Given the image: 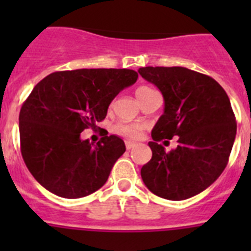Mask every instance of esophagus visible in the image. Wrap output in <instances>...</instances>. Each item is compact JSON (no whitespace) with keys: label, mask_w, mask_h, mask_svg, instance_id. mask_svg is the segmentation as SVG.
<instances>
[{"label":"esophagus","mask_w":251,"mask_h":251,"mask_svg":"<svg viewBox=\"0 0 251 251\" xmlns=\"http://www.w3.org/2000/svg\"><path fill=\"white\" fill-rule=\"evenodd\" d=\"M134 147H136V143H134V142H129V141L126 142V148H127V150H132V148Z\"/></svg>","instance_id":"esophagus-1"}]
</instances>
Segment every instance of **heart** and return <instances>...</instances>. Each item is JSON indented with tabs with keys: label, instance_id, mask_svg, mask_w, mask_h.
Returning a JSON list of instances; mask_svg holds the SVG:
<instances>
[{
	"label": "heart",
	"instance_id": "b5f03b06",
	"mask_svg": "<svg viewBox=\"0 0 251 251\" xmlns=\"http://www.w3.org/2000/svg\"><path fill=\"white\" fill-rule=\"evenodd\" d=\"M153 89L148 88V86H139L136 90L137 98H142L143 95L148 94L150 92H152ZM145 126L141 123H118L115 126V132L121 134V136L127 137L130 139H137L141 137V133L143 130Z\"/></svg>",
	"mask_w": 251,
	"mask_h": 251
}]
</instances>
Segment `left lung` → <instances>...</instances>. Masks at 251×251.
Wrapping results in <instances>:
<instances>
[{"instance_id": "obj_1", "label": "left lung", "mask_w": 251, "mask_h": 251, "mask_svg": "<svg viewBox=\"0 0 251 251\" xmlns=\"http://www.w3.org/2000/svg\"><path fill=\"white\" fill-rule=\"evenodd\" d=\"M138 73L165 99V112L148 143L152 158L142 167V179L162 199H190L214 183L229 162L236 136L229 97L211 76L187 68L146 66ZM175 135L179 146L166 152L158 142Z\"/></svg>"}]
</instances>
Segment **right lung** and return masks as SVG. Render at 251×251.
I'll return each instance as SVG.
<instances>
[{
    "instance_id": "add662e5",
    "label": "right lung",
    "mask_w": 251,
    "mask_h": 251,
    "mask_svg": "<svg viewBox=\"0 0 251 251\" xmlns=\"http://www.w3.org/2000/svg\"><path fill=\"white\" fill-rule=\"evenodd\" d=\"M137 79L130 69H77L55 72L35 85L20 110V145L40 185L60 197L80 199L106 182L126 152L123 139L112 134L94 145L80 133L97 127L110 101Z\"/></svg>"
}]
</instances>
